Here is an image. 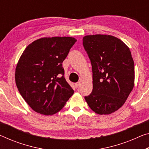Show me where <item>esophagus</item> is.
<instances>
[{
  "label": "esophagus",
  "mask_w": 149,
  "mask_h": 149,
  "mask_svg": "<svg viewBox=\"0 0 149 149\" xmlns=\"http://www.w3.org/2000/svg\"><path fill=\"white\" fill-rule=\"evenodd\" d=\"M79 84H80V82H77V83H75V86H76V88H78L79 87Z\"/></svg>",
  "instance_id": "esophagus-1"
}]
</instances>
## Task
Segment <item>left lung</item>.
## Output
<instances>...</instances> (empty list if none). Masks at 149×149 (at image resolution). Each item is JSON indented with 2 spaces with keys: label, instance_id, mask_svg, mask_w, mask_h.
<instances>
[{
  "label": "left lung",
  "instance_id": "8db88e82",
  "mask_svg": "<svg viewBox=\"0 0 149 149\" xmlns=\"http://www.w3.org/2000/svg\"><path fill=\"white\" fill-rule=\"evenodd\" d=\"M82 44L93 71V91L84 98L96 113H113L125 104L134 87L131 52L122 40L111 35L85 36Z\"/></svg>",
  "mask_w": 149,
  "mask_h": 149
}]
</instances>
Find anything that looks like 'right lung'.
I'll return each mask as SVG.
<instances>
[{"label":"right lung","mask_w":149,"mask_h":149,"mask_svg":"<svg viewBox=\"0 0 149 149\" xmlns=\"http://www.w3.org/2000/svg\"><path fill=\"white\" fill-rule=\"evenodd\" d=\"M76 41L69 36L42 38L30 44L20 56L15 70L16 84L36 113H58L74 93L64 77L62 63Z\"/></svg>","instance_id":"1"}]
</instances>
